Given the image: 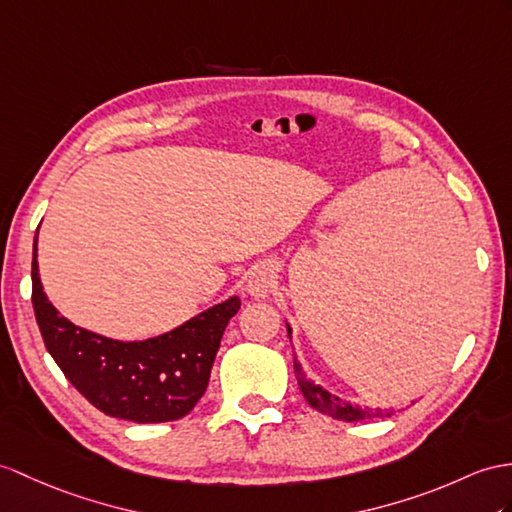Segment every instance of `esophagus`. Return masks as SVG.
<instances>
[{
  "mask_svg": "<svg viewBox=\"0 0 512 512\" xmlns=\"http://www.w3.org/2000/svg\"><path fill=\"white\" fill-rule=\"evenodd\" d=\"M247 293L256 299H265L276 289V271L269 265H258L247 273L245 282Z\"/></svg>",
  "mask_w": 512,
  "mask_h": 512,
  "instance_id": "1",
  "label": "esophagus"
}]
</instances>
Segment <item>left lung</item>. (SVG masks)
<instances>
[{"label":"left lung","mask_w":512,"mask_h":512,"mask_svg":"<svg viewBox=\"0 0 512 512\" xmlns=\"http://www.w3.org/2000/svg\"><path fill=\"white\" fill-rule=\"evenodd\" d=\"M286 332H289L291 336V326L286 323ZM293 369H295V376H297V384H299V391H302L304 400L313 406L315 410H319V413L328 415L332 419H339V421H363V419H378V417H389L393 410H386V408H360V406H354L350 402L341 400L339 395L330 393L326 386H321L313 380L306 378V373L302 369V365L293 363Z\"/></svg>","instance_id":"8db88e82"}]
</instances>
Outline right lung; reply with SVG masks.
Listing matches in <instances>:
<instances>
[{"label":"right lung","instance_id":"right-lung-1","mask_svg":"<svg viewBox=\"0 0 512 512\" xmlns=\"http://www.w3.org/2000/svg\"><path fill=\"white\" fill-rule=\"evenodd\" d=\"M36 236L32 306L47 352L67 380L108 417L165 423L189 415L206 393L221 336L239 313L241 299L232 295L152 339H108L71 323L49 302L36 260Z\"/></svg>","mask_w":512,"mask_h":512}]
</instances>
